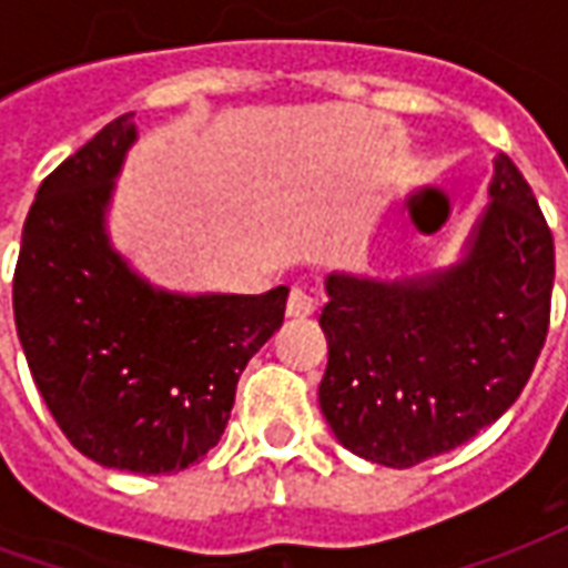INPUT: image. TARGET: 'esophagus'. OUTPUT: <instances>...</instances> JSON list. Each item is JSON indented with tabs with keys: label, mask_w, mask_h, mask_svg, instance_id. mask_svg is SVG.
Masks as SVG:
<instances>
[{
	"label": "esophagus",
	"mask_w": 568,
	"mask_h": 568,
	"mask_svg": "<svg viewBox=\"0 0 568 568\" xmlns=\"http://www.w3.org/2000/svg\"><path fill=\"white\" fill-rule=\"evenodd\" d=\"M316 313V301L310 292L304 288H292V295H288V304H285V316L288 320H307Z\"/></svg>",
	"instance_id": "esophagus-1"
}]
</instances>
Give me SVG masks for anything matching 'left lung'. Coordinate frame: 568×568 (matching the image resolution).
<instances>
[{"label": "left lung", "mask_w": 568, "mask_h": 568, "mask_svg": "<svg viewBox=\"0 0 568 568\" xmlns=\"http://www.w3.org/2000/svg\"><path fill=\"white\" fill-rule=\"evenodd\" d=\"M450 264L402 276L334 271L320 325V407L368 463L410 468L475 438L524 393L548 337L554 236L508 154Z\"/></svg>", "instance_id": "left-lung-1"}]
</instances>
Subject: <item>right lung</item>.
<instances>
[{
  "instance_id": "1",
  "label": "right lung",
  "mask_w": 568,
  "mask_h": 568,
  "mask_svg": "<svg viewBox=\"0 0 568 568\" xmlns=\"http://www.w3.org/2000/svg\"><path fill=\"white\" fill-rule=\"evenodd\" d=\"M136 140L133 112L115 118L39 185L20 236L14 322L75 450L103 468L170 475L219 444L240 374L283 325L288 288L173 292L142 276L109 231Z\"/></svg>"
}]
</instances>
